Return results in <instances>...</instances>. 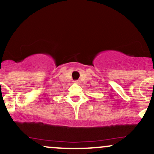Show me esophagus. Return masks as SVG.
<instances>
[{"label":"esophagus","instance_id":"obj_1","mask_svg":"<svg viewBox=\"0 0 154 154\" xmlns=\"http://www.w3.org/2000/svg\"><path fill=\"white\" fill-rule=\"evenodd\" d=\"M74 83H76V84H79V80H75V81H74Z\"/></svg>","mask_w":154,"mask_h":154}]
</instances>
